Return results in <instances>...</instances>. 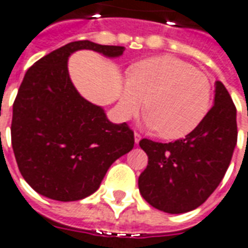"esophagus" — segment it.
Returning <instances> with one entry per match:
<instances>
[{
	"label": "esophagus",
	"mask_w": 248,
	"mask_h": 248,
	"mask_svg": "<svg viewBox=\"0 0 248 248\" xmlns=\"http://www.w3.org/2000/svg\"><path fill=\"white\" fill-rule=\"evenodd\" d=\"M140 139H142V137H140V134L134 133V142H135V144H139V142H140Z\"/></svg>",
	"instance_id": "1"
}]
</instances>
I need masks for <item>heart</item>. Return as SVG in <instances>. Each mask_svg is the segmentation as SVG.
Masks as SVG:
<instances>
[{"mask_svg": "<svg viewBox=\"0 0 248 248\" xmlns=\"http://www.w3.org/2000/svg\"><path fill=\"white\" fill-rule=\"evenodd\" d=\"M148 129L164 139L189 135L206 118L212 84L205 73L173 56H155L133 64L119 96L118 110L129 119L144 105Z\"/></svg>", "mask_w": 248, "mask_h": 248, "instance_id": "obj_1", "label": "heart"}]
</instances>
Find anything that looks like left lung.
Listing matches in <instances>:
<instances>
[{
    "mask_svg": "<svg viewBox=\"0 0 248 248\" xmlns=\"http://www.w3.org/2000/svg\"><path fill=\"white\" fill-rule=\"evenodd\" d=\"M236 138L235 106L225 85L216 81L214 105L189 135L170 143L139 142L148 156L147 168L138 180L142 197L170 214L199 208L226 173Z\"/></svg>",
    "mask_w": 248,
    "mask_h": 248,
    "instance_id": "obj_1",
    "label": "left lung"
}]
</instances>
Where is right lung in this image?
I'll use <instances>...</instances> for the list:
<instances>
[{
    "label": "right lung",
    "mask_w": 248,
    "mask_h": 248,
    "mask_svg": "<svg viewBox=\"0 0 248 248\" xmlns=\"http://www.w3.org/2000/svg\"><path fill=\"white\" fill-rule=\"evenodd\" d=\"M78 49L118 58L124 47L78 40L55 49L29 68L13 105L12 146L21 175L35 192L64 202L94 193L109 167L134 147L129 126L110 122L71 81L68 58Z\"/></svg>",
    "instance_id": "1"
}]
</instances>
